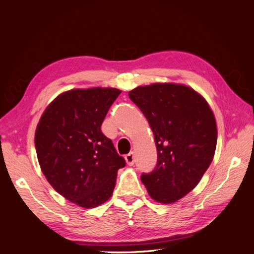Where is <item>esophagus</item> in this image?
Instances as JSON below:
<instances>
[{
    "label": "esophagus",
    "instance_id": "obj_1",
    "mask_svg": "<svg viewBox=\"0 0 254 254\" xmlns=\"http://www.w3.org/2000/svg\"><path fill=\"white\" fill-rule=\"evenodd\" d=\"M126 161H127V163L130 166L133 165V164H134V153L133 152H130L128 154H127V155H126Z\"/></svg>",
    "mask_w": 254,
    "mask_h": 254
}]
</instances>
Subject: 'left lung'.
Returning a JSON list of instances; mask_svg holds the SVG:
<instances>
[{"label":"left lung","mask_w":254,"mask_h":254,"mask_svg":"<svg viewBox=\"0 0 254 254\" xmlns=\"http://www.w3.org/2000/svg\"><path fill=\"white\" fill-rule=\"evenodd\" d=\"M154 133L157 163L141 181L154 200L172 203L192 190L212 162L217 126L211 109L191 88L154 83L128 92Z\"/></svg>","instance_id":"left-lung-1"}]
</instances>
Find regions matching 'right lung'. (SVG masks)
Returning <instances> with one entry per match:
<instances>
[{"mask_svg":"<svg viewBox=\"0 0 254 254\" xmlns=\"http://www.w3.org/2000/svg\"><path fill=\"white\" fill-rule=\"evenodd\" d=\"M120 93L114 88L62 93L46 108L35 133L37 158L48 183L83 208H94L111 197L117 173L127 164L101 132Z\"/></svg>","mask_w":254,"mask_h":254,"instance_id":"add662e5","label":"right lung"}]
</instances>
